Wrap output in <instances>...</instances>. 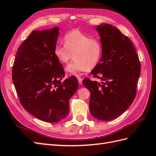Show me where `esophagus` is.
Instances as JSON below:
<instances>
[{"instance_id":"esophagus-1","label":"esophagus","mask_w":156,"mask_h":156,"mask_svg":"<svg viewBox=\"0 0 156 156\" xmlns=\"http://www.w3.org/2000/svg\"><path fill=\"white\" fill-rule=\"evenodd\" d=\"M77 80H78V81H79V83L80 84H82V79L81 78V77H77Z\"/></svg>"}]
</instances>
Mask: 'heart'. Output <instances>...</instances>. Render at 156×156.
<instances>
[{"label":"heart","instance_id":"obj_1","mask_svg":"<svg viewBox=\"0 0 156 156\" xmlns=\"http://www.w3.org/2000/svg\"><path fill=\"white\" fill-rule=\"evenodd\" d=\"M64 45H56L54 49L56 57L62 64H68L66 71L70 74L79 75L92 69L98 64L101 55V47L98 40L90 38L79 30H73L64 37Z\"/></svg>","mask_w":156,"mask_h":156}]
</instances>
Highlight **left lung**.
Instances as JSON below:
<instances>
[{
	"label": "left lung",
	"instance_id": "left-lung-1",
	"mask_svg": "<svg viewBox=\"0 0 156 156\" xmlns=\"http://www.w3.org/2000/svg\"><path fill=\"white\" fill-rule=\"evenodd\" d=\"M96 30L101 37V58L91 73L102 82L86 78L83 83L90 92L91 115L109 121L120 116L133 103L140 63L132 41L117 28L103 23Z\"/></svg>",
	"mask_w": 156,
	"mask_h": 156
}]
</instances>
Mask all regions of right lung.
Returning <instances> with one entry per match:
<instances>
[{
    "label": "right lung",
    "instance_id": "right-lung-1",
    "mask_svg": "<svg viewBox=\"0 0 156 156\" xmlns=\"http://www.w3.org/2000/svg\"><path fill=\"white\" fill-rule=\"evenodd\" d=\"M59 28L33 30L18 48L12 80L22 106L47 122H60L69 112V100L79 83L75 76L62 81L64 70L54 53Z\"/></svg>",
    "mask_w": 156,
    "mask_h": 156
}]
</instances>
